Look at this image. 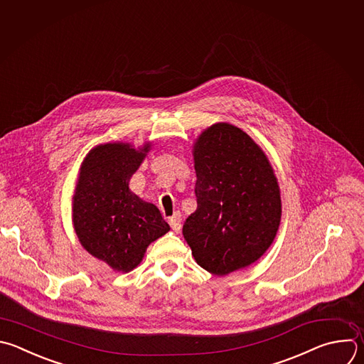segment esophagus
<instances>
[{
  "mask_svg": "<svg viewBox=\"0 0 364 364\" xmlns=\"http://www.w3.org/2000/svg\"><path fill=\"white\" fill-rule=\"evenodd\" d=\"M168 223H170V227H171L176 232H178L180 228H181V214H180V213H176L173 217L168 218Z\"/></svg>",
  "mask_w": 364,
  "mask_h": 364,
  "instance_id": "34e87169",
  "label": "esophagus"
}]
</instances>
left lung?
<instances>
[{"mask_svg": "<svg viewBox=\"0 0 364 364\" xmlns=\"http://www.w3.org/2000/svg\"><path fill=\"white\" fill-rule=\"evenodd\" d=\"M197 210L183 235L198 266L225 276L257 262L282 217L277 178L262 149L243 132L218 123L194 146Z\"/></svg>", "mask_w": 364, "mask_h": 364, "instance_id": "obj_1", "label": "left lung"}]
</instances>
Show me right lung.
<instances>
[{
  "label": "right lung",
  "mask_w": 364,
  "mask_h": 364,
  "mask_svg": "<svg viewBox=\"0 0 364 364\" xmlns=\"http://www.w3.org/2000/svg\"><path fill=\"white\" fill-rule=\"evenodd\" d=\"M149 150L150 144L143 150L123 143L98 146L80 170L73 201L75 232L91 256L117 272L137 267L149 245L170 230L160 210L129 188Z\"/></svg>",
  "instance_id": "right-lung-1"
}]
</instances>
